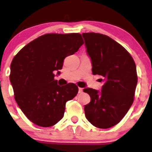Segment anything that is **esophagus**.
Masks as SVG:
<instances>
[{
	"instance_id": "obj_1",
	"label": "esophagus",
	"mask_w": 152,
	"mask_h": 152,
	"mask_svg": "<svg viewBox=\"0 0 152 152\" xmlns=\"http://www.w3.org/2000/svg\"><path fill=\"white\" fill-rule=\"evenodd\" d=\"M83 92V88H78V94H81Z\"/></svg>"
}]
</instances>
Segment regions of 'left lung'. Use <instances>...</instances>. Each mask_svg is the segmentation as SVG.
I'll list each match as a JSON object with an SVG mask.
<instances>
[{"instance_id": "8db88e82", "label": "left lung", "mask_w": 152, "mask_h": 152, "mask_svg": "<svg viewBox=\"0 0 152 152\" xmlns=\"http://www.w3.org/2000/svg\"><path fill=\"white\" fill-rule=\"evenodd\" d=\"M94 75L102 76L101 91L86 88L91 102L85 105V116L94 126H115L126 114L134 102L137 74L132 56L121 45L106 35L82 34Z\"/></svg>"}]
</instances>
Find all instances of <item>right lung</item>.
<instances>
[{
	"label": "right lung",
	"mask_w": 152,
	"mask_h": 152,
	"mask_svg": "<svg viewBox=\"0 0 152 152\" xmlns=\"http://www.w3.org/2000/svg\"><path fill=\"white\" fill-rule=\"evenodd\" d=\"M83 44L80 34H47L28 43L13 58L10 81L15 100L35 124L49 127L58 123L66 102L76 96L78 86L72 83L60 86L54 71L61 70L64 58Z\"/></svg>",
	"instance_id": "1"
}]
</instances>
